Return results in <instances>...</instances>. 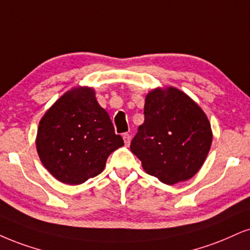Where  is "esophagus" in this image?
I'll return each mask as SVG.
<instances>
[{
    "mask_svg": "<svg viewBox=\"0 0 250 250\" xmlns=\"http://www.w3.org/2000/svg\"><path fill=\"white\" fill-rule=\"evenodd\" d=\"M123 139H124V143H125L126 146H128V145H130V143H131V135L128 133H124V134H123Z\"/></svg>",
    "mask_w": 250,
    "mask_h": 250,
    "instance_id": "34e87169",
    "label": "esophagus"
}]
</instances>
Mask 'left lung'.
<instances>
[{"instance_id": "1", "label": "left lung", "mask_w": 250, "mask_h": 250, "mask_svg": "<svg viewBox=\"0 0 250 250\" xmlns=\"http://www.w3.org/2000/svg\"><path fill=\"white\" fill-rule=\"evenodd\" d=\"M144 115L131 150L145 171L169 186L195 176L212 144L204 111L183 91L169 87L148 92Z\"/></svg>"}]
</instances>
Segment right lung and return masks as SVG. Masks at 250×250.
I'll list each match as a JSON object with an SVG mask.
<instances>
[{
    "instance_id": "1",
    "label": "right lung",
    "mask_w": 250,
    "mask_h": 250,
    "mask_svg": "<svg viewBox=\"0 0 250 250\" xmlns=\"http://www.w3.org/2000/svg\"><path fill=\"white\" fill-rule=\"evenodd\" d=\"M37 152L44 167L69 186L84 183L105 167L124 145L95 97L94 89L74 88L46 111L37 133Z\"/></svg>"
}]
</instances>
